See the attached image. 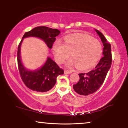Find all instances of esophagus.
I'll return each mask as SVG.
<instances>
[{"label":"esophagus","instance_id":"obj_1","mask_svg":"<svg viewBox=\"0 0 128 128\" xmlns=\"http://www.w3.org/2000/svg\"><path fill=\"white\" fill-rule=\"evenodd\" d=\"M72 71H70V70H64V74H71Z\"/></svg>","mask_w":128,"mask_h":128}]
</instances>
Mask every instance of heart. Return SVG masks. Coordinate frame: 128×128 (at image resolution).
I'll list each match as a JSON object with an SVG mask.
<instances>
[{"label":"heart","mask_w":128,"mask_h":128,"mask_svg":"<svg viewBox=\"0 0 128 128\" xmlns=\"http://www.w3.org/2000/svg\"><path fill=\"white\" fill-rule=\"evenodd\" d=\"M53 51L58 63H62L69 57L66 66L68 68L76 66L79 70L89 69L96 64L102 53V46L99 41L90 36L75 34L66 36L64 44L57 40L54 43Z\"/></svg>","instance_id":"b5f03b06"}]
</instances>
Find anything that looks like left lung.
I'll return each mask as SVG.
<instances>
[{
  "instance_id": "obj_1",
  "label": "left lung",
  "mask_w": 128,
  "mask_h": 128,
  "mask_svg": "<svg viewBox=\"0 0 128 128\" xmlns=\"http://www.w3.org/2000/svg\"><path fill=\"white\" fill-rule=\"evenodd\" d=\"M103 44L102 57L98 65L92 71L84 74H79L80 80L73 85L74 90L80 95H87L94 93L100 88L105 80L112 62L111 44L107 42L103 34L95 29Z\"/></svg>"
}]
</instances>
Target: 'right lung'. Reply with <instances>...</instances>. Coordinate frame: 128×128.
I'll use <instances>...</instances> for the list:
<instances>
[{
  "mask_svg": "<svg viewBox=\"0 0 128 128\" xmlns=\"http://www.w3.org/2000/svg\"><path fill=\"white\" fill-rule=\"evenodd\" d=\"M60 34L57 29H52L47 26H37L26 32L18 47L17 62L18 71L23 82L29 89L32 90L45 92L53 88L56 83L57 77L64 74V70L59 67L56 62L48 57L44 63L40 68L35 70H30L25 67L21 58V46L24 38L36 37L42 39L51 49L56 37Z\"/></svg>",
  "mask_w": 128,
  "mask_h": 128,
  "instance_id": "add662e5",
  "label": "right lung"
}]
</instances>
